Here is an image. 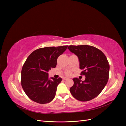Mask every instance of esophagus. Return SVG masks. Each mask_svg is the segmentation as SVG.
<instances>
[{
    "label": "esophagus",
    "mask_w": 126,
    "mask_h": 126,
    "mask_svg": "<svg viewBox=\"0 0 126 126\" xmlns=\"http://www.w3.org/2000/svg\"><path fill=\"white\" fill-rule=\"evenodd\" d=\"M67 79H68V78H66V77L63 78V80H67Z\"/></svg>",
    "instance_id": "34e87169"
}]
</instances>
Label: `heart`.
I'll list each match as a JSON object with an SVG mask.
<instances>
[{"instance_id":"b5f03b06","label":"heart","mask_w":126,"mask_h":126,"mask_svg":"<svg viewBox=\"0 0 126 126\" xmlns=\"http://www.w3.org/2000/svg\"><path fill=\"white\" fill-rule=\"evenodd\" d=\"M66 74H67V75H69L70 74V72H69V71H68V72H67V73H66Z\"/></svg>"}]
</instances>
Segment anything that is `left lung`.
I'll list each match as a JSON object with an SVG mask.
<instances>
[{"label":"left lung","instance_id":"left-lung-1","mask_svg":"<svg viewBox=\"0 0 126 126\" xmlns=\"http://www.w3.org/2000/svg\"><path fill=\"white\" fill-rule=\"evenodd\" d=\"M68 49L78 57L81 75L86 78L81 81L73 79L74 85L70 91L75 98L81 101L93 99L100 94L109 79V64L106 56L99 49L89 45H70Z\"/></svg>","mask_w":126,"mask_h":126}]
</instances>
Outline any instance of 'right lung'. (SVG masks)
<instances>
[{
    "instance_id": "obj_1",
    "label": "right lung",
    "mask_w": 126,
    "mask_h": 126,
    "mask_svg": "<svg viewBox=\"0 0 126 126\" xmlns=\"http://www.w3.org/2000/svg\"><path fill=\"white\" fill-rule=\"evenodd\" d=\"M68 46L41 48L33 51L25 62L21 70V83L30 99L41 104H47L55 97L61 78H49L48 72L55 68L58 57Z\"/></svg>"
}]
</instances>
